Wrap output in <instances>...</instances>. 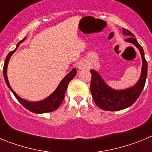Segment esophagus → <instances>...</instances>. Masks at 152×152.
<instances>
[{
	"instance_id": "1",
	"label": "esophagus",
	"mask_w": 152,
	"mask_h": 152,
	"mask_svg": "<svg viewBox=\"0 0 152 152\" xmlns=\"http://www.w3.org/2000/svg\"><path fill=\"white\" fill-rule=\"evenodd\" d=\"M77 68H78L80 70H83L88 68V65L86 64L85 62L81 61V62H79V64H77Z\"/></svg>"
}]
</instances>
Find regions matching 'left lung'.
I'll list each match as a JSON object with an SVG mask.
<instances>
[{"label":"left lung","mask_w":152,"mask_h":152,"mask_svg":"<svg viewBox=\"0 0 152 152\" xmlns=\"http://www.w3.org/2000/svg\"><path fill=\"white\" fill-rule=\"evenodd\" d=\"M123 33L129 37L125 41L132 43L140 52L142 59V73L138 82L131 88L125 90H115L109 87L103 80L100 74L91 70L92 75L91 91L95 103L100 109L107 111H117L131 107L140 96L145 84L148 72V63L145 58L144 51L132 33L123 28Z\"/></svg>","instance_id":"obj_1"}]
</instances>
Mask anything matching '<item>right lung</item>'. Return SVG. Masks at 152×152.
Returning <instances> with one entry per match:
<instances>
[{"mask_svg": "<svg viewBox=\"0 0 152 152\" xmlns=\"http://www.w3.org/2000/svg\"><path fill=\"white\" fill-rule=\"evenodd\" d=\"M25 39L26 38H24L23 39H22L21 41L19 42L17 44L16 49L13 51H12V52H9V54L7 56L6 59H5L4 61V68H3V73H4V77L5 82H6L8 88H10V91H11L12 93L14 94V96L17 98V100H18L25 108L27 109L28 110L31 111V112L33 113H44L52 112V111L57 110V109L59 107V106L62 103L63 100H64V94H65V92H66L67 91V88H68V84H69L70 81H71L75 76V75L77 73V70H76V68H73V69H72V71H71V72H70L62 80H61V81L60 82V84H58V88H56V91L52 93L50 96H49L47 98L44 99V100L37 102H30L27 101V100H23V99H22L21 97H20V96L13 91V90L12 89L11 87H10L7 79V71L8 62H9V60H10V57H11L12 55L15 52V51L18 49L20 44L25 40Z\"/></svg>", "mask_w": 152, "mask_h": 152, "instance_id": "add662e5", "label": "right lung"}]
</instances>
